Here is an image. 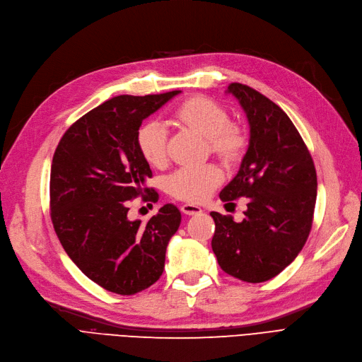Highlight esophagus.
Wrapping results in <instances>:
<instances>
[{
	"label": "esophagus",
	"mask_w": 362,
	"mask_h": 362,
	"mask_svg": "<svg viewBox=\"0 0 362 362\" xmlns=\"http://www.w3.org/2000/svg\"><path fill=\"white\" fill-rule=\"evenodd\" d=\"M180 210H182V213H185L186 216H195V215H199V213L203 211L202 207L194 206V204H183L180 207Z\"/></svg>",
	"instance_id": "1"
}]
</instances>
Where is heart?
Instances as JSON below:
<instances>
[{"mask_svg":"<svg viewBox=\"0 0 362 362\" xmlns=\"http://www.w3.org/2000/svg\"><path fill=\"white\" fill-rule=\"evenodd\" d=\"M180 127L207 141L209 152L225 165H233L242 158L246 139L243 131L230 124L223 107L206 97L186 100L176 112ZM137 149L147 164L163 165L167 160V132L156 120L144 122L136 136ZM222 174L218 168L179 170L165 180V189L174 198L188 203H202L218 188Z\"/></svg>","mask_w":362,"mask_h":362,"instance_id":"obj_1","label":"heart"}]
</instances>
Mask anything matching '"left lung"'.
Returning <instances> with one entry per match:
<instances>
[{
	"instance_id": "1",
	"label": "left lung",
	"mask_w": 362,
	"mask_h": 362,
	"mask_svg": "<svg viewBox=\"0 0 362 362\" xmlns=\"http://www.w3.org/2000/svg\"><path fill=\"white\" fill-rule=\"evenodd\" d=\"M246 115L249 144L222 202L247 198L245 219L211 211V249L221 269L240 280H270L297 258L309 237L316 203L313 159L288 115L258 90L231 83Z\"/></svg>"
}]
</instances>
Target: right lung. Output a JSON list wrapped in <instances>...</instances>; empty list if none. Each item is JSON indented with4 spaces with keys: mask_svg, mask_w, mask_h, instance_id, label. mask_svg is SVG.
Here are the masks:
<instances>
[{
    "mask_svg": "<svg viewBox=\"0 0 362 362\" xmlns=\"http://www.w3.org/2000/svg\"><path fill=\"white\" fill-rule=\"evenodd\" d=\"M180 92L107 100L66 129L52 159L50 216L64 250L92 282L120 296L156 282L179 230L182 216L173 204L143 223L128 218V202L149 192L152 177L137 131Z\"/></svg>",
    "mask_w": 362,
    "mask_h": 362,
    "instance_id": "1",
    "label": "right lung"
}]
</instances>
